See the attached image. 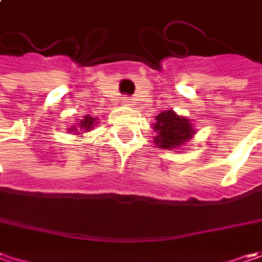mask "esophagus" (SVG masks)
<instances>
[{
	"label": "esophagus",
	"instance_id": "34e87169",
	"mask_svg": "<svg viewBox=\"0 0 262 262\" xmlns=\"http://www.w3.org/2000/svg\"><path fill=\"white\" fill-rule=\"evenodd\" d=\"M131 103H133V98L131 97H126V96L122 97V104L124 106H131Z\"/></svg>",
	"mask_w": 262,
	"mask_h": 262
}]
</instances>
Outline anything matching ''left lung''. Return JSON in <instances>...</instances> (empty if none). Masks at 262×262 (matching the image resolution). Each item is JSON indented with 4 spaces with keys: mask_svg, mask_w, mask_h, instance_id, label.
<instances>
[{
    "mask_svg": "<svg viewBox=\"0 0 262 262\" xmlns=\"http://www.w3.org/2000/svg\"><path fill=\"white\" fill-rule=\"evenodd\" d=\"M153 129L156 131L155 143L161 149L176 150L181 144L187 143V140L194 134L189 119L178 116L176 112L166 111L156 116V122Z\"/></svg>",
    "mask_w": 262,
    "mask_h": 262,
    "instance_id": "obj_1",
    "label": "left lung"
}]
</instances>
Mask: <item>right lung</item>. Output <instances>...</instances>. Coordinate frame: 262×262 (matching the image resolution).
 Returning a JSON list of instances; mask_svg holds the SVG:
<instances>
[{
    "instance_id": "add662e5",
    "label": "right lung",
    "mask_w": 262,
    "mask_h": 262,
    "mask_svg": "<svg viewBox=\"0 0 262 262\" xmlns=\"http://www.w3.org/2000/svg\"><path fill=\"white\" fill-rule=\"evenodd\" d=\"M93 126H94V119L91 116H85L84 119L78 121V125H73L72 133L73 134H81V131L86 133L90 129H93Z\"/></svg>"
}]
</instances>
